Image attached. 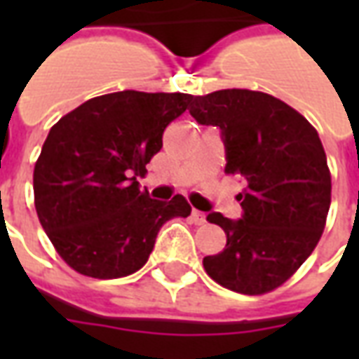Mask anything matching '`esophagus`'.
Listing matches in <instances>:
<instances>
[{
    "mask_svg": "<svg viewBox=\"0 0 359 359\" xmlns=\"http://www.w3.org/2000/svg\"><path fill=\"white\" fill-rule=\"evenodd\" d=\"M190 219H192V223H194V225H203V223H205V213H202V211H198V210H192Z\"/></svg>",
    "mask_w": 359,
    "mask_h": 359,
    "instance_id": "1",
    "label": "esophagus"
}]
</instances>
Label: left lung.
I'll return each mask as SVG.
<instances>
[{
    "instance_id": "obj_1",
    "label": "left lung",
    "mask_w": 359,
    "mask_h": 359,
    "mask_svg": "<svg viewBox=\"0 0 359 359\" xmlns=\"http://www.w3.org/2000/svg\"><path fill=\"white\" fill-rule=\"evenodd\" d=\"M200 125L221 128L226 175H238V221L210 213L226 234L203 269L234 292L259 296L285 285L316 250L331 205V171L309 121L264 92L226 88L192 100Z\"/></svg>"
}]
</instances>
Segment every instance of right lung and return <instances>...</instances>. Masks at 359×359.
I'll list each match as a JSON object with an SVG mask.
<instances>
[{
    "label": "right lung",
    "instance_id": "add662e5",
    "mask_svg": "<svg viewBox=\"0 0 359 359\" xmlns=\"http://www.w3.org/2000/svg\"><path fill=\"white\" fill-rule=\"evenodd\" d=\"M192 100L125 90L92 97L51 126L34 165V205L71 269L92 278L133 275L148 262L165 221L190 215L184 196L151 200L136 177Z\"/></svg>",
    "mask_w": 359,
    "mask_h": 359
}]
</instances>
